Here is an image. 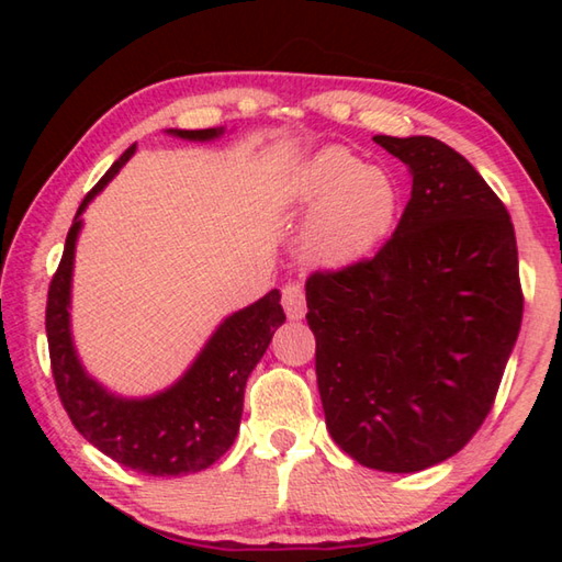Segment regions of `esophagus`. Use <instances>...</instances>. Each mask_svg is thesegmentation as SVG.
I'll list each match as a JSON object with an SVG mask.
<instances>
[{
  "mask_svg": "<svg viewBox=\"0 0 562 562\" xmlns=\"http://www.w3.org/2000/svg\"><path fill=\"white\" fill-rule=\"evenodd\" d=\"M282 307L288 312L290 319H302L307 312V302H304V290L300 282H288L282 288Z\"/></svg>",
  "mask_w": 562,
  "mask_h": 562,
  "instance_id": "obj_1",
  "label": "esophagus"
}]
</instances>
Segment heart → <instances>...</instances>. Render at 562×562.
I'll return each instance as SVG.
<instances>
[{
  "label": "heart",
  "mask_w": 562,
  "mask_h": 562,
  "mask_svg": "<svg viewBox=\"0 0 562 562\" xmlns=\"http://www.w3.org/2000/svg\"><path fill=\"white\" fill-rule=\"evenodd\" d=\"M292 201L317 207L304 231V252L319 265H355L372 255L394 231L398 215L396 180L364 166L345 148H325L292 178Z\"/></svg>",
  "instance_id": "obj_1"
}]
</instances>
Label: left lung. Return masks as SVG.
Returning a JSON list of instances; mask_svg holds the SVG:
<instances>
[{
	"label": "left lung",
	"instance_id": "obj_1",
	"mask_svg": "<svg viewBox=\"0 0 562 562\" xmlns=\"http://www.w3.org/2000/svg\"><path fill=\"white\" fill-rule=\"evenodd\" d=\"M414 176L394 235L307 278L331 439L361 465L414 473L486 422L522 319L516 231L469 160L429 136H374Z\"/></svg>",
	"mask_w": 562,
	"mask_h": 562
}]
</instances>
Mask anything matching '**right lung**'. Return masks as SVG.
<instances>
[{"mask_svg": "<svg viewBox=\"0 0 562 562\" xmlns=\"http://www.w3.org/2000/svg\"><path fill=\"white\" fill-rule=\"evenodd\" d=\"M180 138L207 140L221 128L170 131ZM131 146L93 186L76 211L64 255L46 297V339L56 392L83 439L126 469L148 475L203 471L231 449L243 416L245 382L284 322L280 290L227 317L178 384L148 398H119L83 372L69 331V297L79 215L93 195L133 156Z\"/></svg>", "mask_w": 562, "mask_h": 562, "instance_id": "obj_1", "label": "right lung"}]
</instances>
